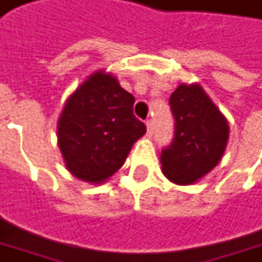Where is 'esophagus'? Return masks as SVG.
I'll return each instance as SVG.
<instances>
[{"instance_id": "obj_1", "label": "esophagus", "mask_w": 262, "mask_h": 262, "mask_svg": "<svg viewBox=\"0 0 262 262\" xmlns=\"http://www.w3.org/2000/svg\"><path fill=\"white\" fill-rule=\"evenodd\" d=\"M146 126H147V133H146V136L151 137L153 136V125H151V122L147 120V122H146Z\"/></svg>"}]
</instances>
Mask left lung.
<instances>
[{"label":"left lung","instance_id":"1","mask_svg":"<svg viewBox=\"0 0 262 262\" xmlns=\"http://www.w3.org/2000/svg\"><path fill=\"white\" fill-rule=\"evenodd\" d=\"M174 139L161 151V167L171 182L191 185L217 165L229 140V123L199 84H181L171 94Z\"/></svg>","mask_w":262,"mask_h":262}]
</instances>
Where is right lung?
I'll return each instance as SVG.
<instances>
[{
	"label": "right lung",
	"mask_w": 262,
	"mask_h": 262,
	"mask_svg": "<svg viewBox=\"0 0 262 262\" xmlns=\"http://www.w3.org/2000/svg\"><path fill=\"white\" fill-rule=\"evenodd\" d=\"M135 97L111 73H92L66 105L57 122V142L67 170L81 181L101 184L125 163L146 133L133 115Z\"/></svg>",
	"instance_id": "add662e5"
}]
</instances>
